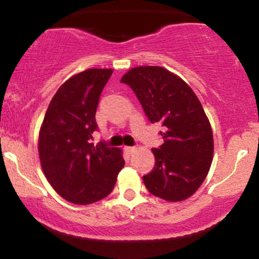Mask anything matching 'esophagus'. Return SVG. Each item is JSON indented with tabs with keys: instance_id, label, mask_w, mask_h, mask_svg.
<instances>
[{
	"instance_id": "obj_1",
	"label": "esophagus",
	"mask_w": 259,
	"mask_h": 259,
	"mask_svg": "<svg viewBox=\"0 0 259 259\" xmlns=\"http://www.w3.org/2000/svg\"><path fill=\"white\" fill-rule=\"evenodd\" d=\"M124 150H125V152H126V153L132 154V153L134 152V151L136 150V148H135V147H133V146H125V147H124Z\"/></svg>"
}]
</instances>
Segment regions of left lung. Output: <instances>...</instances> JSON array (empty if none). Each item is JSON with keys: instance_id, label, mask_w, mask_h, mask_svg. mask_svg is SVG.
I'll use <instances>...</instances> for the list:
<instances>
[{"instance_id": "obj_1", "label": "left lung", "mask_w": 259, "mask_h": 259, "mask_svg": "<svg viewBox=\"0 0 259 259\" xmlns=\"http://www.w3.org/2000/svg\"><path fill=\"white\" fill-rule=\"evenodd\" d=\"M135 92L151 123H160L164 142L152 148L156 164L144 175L151 194L169 202L186 200L206 179L213 159V133L192 89L165 68L145 65L120 80Z\"/></svg>"}]
</instances>
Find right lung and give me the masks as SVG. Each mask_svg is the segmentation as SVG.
Instances as JSON below:
<instances>
[{
  "label": "right lung",
  "mask_w": 259,
  "mask_h": 259,
  "mask_svg": "<svg viewBox=\"0 0 259 259\" xmlns=\"http://www.w3.org/2000/svg\"><path fill=\"white\" fill-rule=\"evenodd\" d=\"M112 73L88 69L68 79L50 102L40 127L44 174L55 191L74 204H90L108 196L125 164L119 148L91 142L101 92Z\"/></svg>",
  "instance_id": "add662e5"
}]
</instances>
